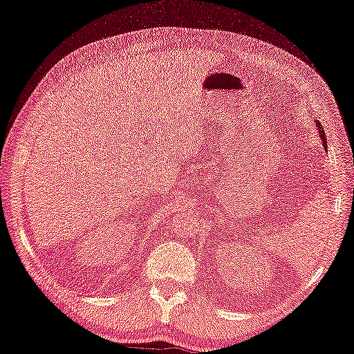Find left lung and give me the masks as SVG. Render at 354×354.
I'll use <instances>...</instances> for the list:
<instances>
[{
	"label": "left lung",
	"mask_w": 354,
	"mask_h": 354,
	"mask_svg": "<svg viewBox=\"0 0 354 354\" xmlns=\"http://www.w3.org/2000/svg\"><path fill=\"white\" fill-rule=\"evenodd\" d=\"M318 131H319V137H322V140H323V147H324V149L328 148V142H326V133H324L323 131H322V126L318 124Z\"/></svg>",
	"instance_id": "obj_1"
}]
</instances>
